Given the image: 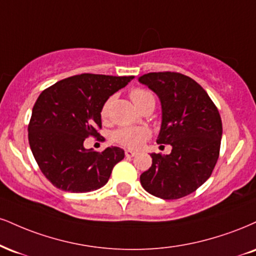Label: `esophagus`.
I'll list each match as a JSON object with an SVG mask.
<instances>
[{
    "mask_svg": "<svg viewBox=\"0 0 256 256\" xmlns=\"http://www.w3.org/2000/svg\"><path fill=\"white\" fill-rule=\"evenodd\" d=\"M136 152H134V150H125V156L126 158H134V155H136Z\"/></svg>",
    "mask_w": 256,
    "mask_h": 256,
    "instance_id": "34e87169",
    "label": "esophagus"
}]
</instances>
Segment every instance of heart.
<instances>
[{"instance_id":"heart-1","label":"heart","mask_w":256,"mask_h":256,"mask_svg":"<svg viewBox=\"0 0 256 256\" xmlns=\"http://www.w3.org/2000/svg\"><path fill=\"white\" fill-rule=\"evenodd\" d=\"M131 100L138 108L142 110L148 104H155V98L150 92L146 89H134L130 93ZM110 101L104 102L101 108V116L104 119L108 116ZM149 137V131L146 128H120L112 134V140L119 146L128 148V149H137L144 143Z\"/></svg>"}]
</instances>
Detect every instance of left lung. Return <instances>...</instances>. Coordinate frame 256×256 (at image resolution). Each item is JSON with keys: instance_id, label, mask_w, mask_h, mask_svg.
I'll list each match as a JSON object with an SVG mask.
<instances>
[{"instance_id": "1", "label": "left lung", "mask_w": 256, "mask_h": 256, "mask_svg": "<svg viewBox=\"0 0 256 256\" xmlns=\"http://www.w3.org/2000/svg\"><path fill=\"white\" fill-rule=\"evenodd\" d=\"M138 81L161 101L156 142L172 146L169 155L150 154L152 164L140 175V184L158 198H182L199 188L216 166L223 131L220 112L204 88L182 74L149 72Z\"/></svg>"}]
</instances>
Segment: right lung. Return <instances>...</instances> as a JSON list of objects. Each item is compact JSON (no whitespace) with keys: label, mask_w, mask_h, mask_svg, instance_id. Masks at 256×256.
<instances>
[{"label":"right lung","mask_w":256,"mask_h":256,"mask_svg":"<svg viewBox=\"0 0 256 256\" xmlns=\"http://www.w3.org/2000/svg\"><path fill=\"white\" fill-rule=\"evenodd\" d=\"M134 76L81 74L54 83L36 98L28 125L30 150L40 170L57 188L84 193L101 188L124 150L86 149V138L98 137L101 108Z\"/></svg>","instance_id":"right-lung-1"}]
</instances>
